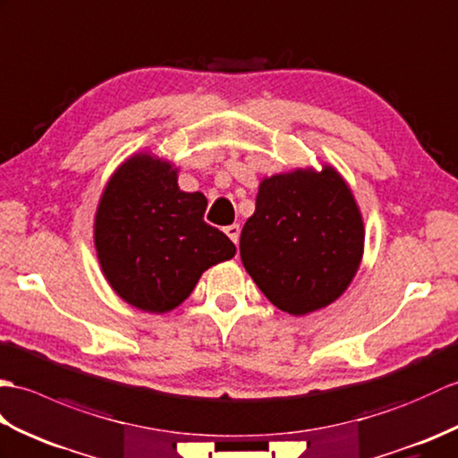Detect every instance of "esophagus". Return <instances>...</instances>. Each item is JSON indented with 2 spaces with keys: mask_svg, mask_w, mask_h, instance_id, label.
<instances>
[{
  "mask_svg": "<svg viewBox=\"0 0 458 458\" xmlns=\"http://www.w3.org/2000/svg\"><path fill=\"white\" fill-rule=\"evenodd\" d=\"M225 233H227V237L235 242V245H239V235H241V227L237 225V223H233V225H229V227H225Z\"/></svg>",
  "mask_w": 458,
  "mask_h": 458,
  "instance_id": "esophagus-1",
  "label": "esophagus"
}]
</instances>
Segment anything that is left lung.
I'll return each instance as SVG.
<instances>
[{
  "label": "left lung",
  "mask_w": 458,
  "mask_h": 458,
  "mask_svg": "<svg viewBox=\"0 0 458 458\" xmlns=\"http://www.w3.org/2000/svg\"><path fill=\"white\" fill-rule=\"evenodd\" d=\"M362 252V213L337 168L260 180L257 209L241 231V260L278 310L298 318L327 308L357 276Z\"/></svg>",
  "instance_id": "8db88e82"
}]
</instances>
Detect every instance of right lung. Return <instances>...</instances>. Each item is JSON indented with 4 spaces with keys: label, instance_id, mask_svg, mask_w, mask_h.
<instances>
[{
    "label": "right lung",
    "instance_id": "obj_1",
    "mask_svg": "<svg viewBox=\"0 0 458 458\" xmlns=\"http://www.w3.org/2000/svg\"><path fill=\"white\" fill-rule=\"evenodd\" d=\"M208 199L178 186V166L152 150L131 155L101 191L94 247L117 296L140 311L178 308L201 274L235 257V245L203 221Z\"/></svg>",
    "mask_w": 458,
    "mask_h": 458
}]
</instances>
